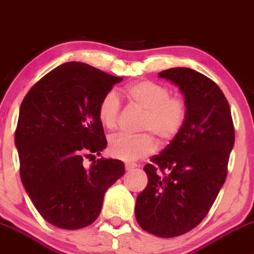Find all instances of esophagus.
I'll return each instance as SVG.
<instances>
[{"mask_svg": "<svg viewBox=\"0 0 254 254\" xmlns=\"http://www.w3.org/2000/svg\"><path fill=\"white\" fill-rule=\"evenodd\" d=\"M136 166H137L136 164H130V162H127V164H125V169H127V171H130V170L135 169V167H136Z\"/></svg>", "mask_w": 254, "mask_h": 254, "instance_id": "34e87169", "label": "esophagus"}]
</instances>
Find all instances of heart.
<instances>
[{
    "label": "heart",
    "instance_id": "b5f03b06",
    "mask_svg": "<svg viewBox=\"0 0 254 254\" xmlns=\"http://www.w3.org/2000/svg\"><path fill=\"white\" fill-rule=\"evenodd\" d=\"M130 104L144 110L140 130H146L159 137L161 142L174 139L186 120L187 108L184 98L174 95L169 87L151 80H140L127 88ZM122 104L114 90L100 99L98 118L107 129H115L119 123ZM150 132L139 135L117 134L110 137L108 149L112 156L123 161H136L155 150V139Z\"/></svg>",
    "mask_w": 254,
    "mask_h": 254
}]
</instances>
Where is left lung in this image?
Returning <instances> with one entry per match:
<instances>
[{
	"mask_svg": "<svg viewBox=\"0 0 254 254\" xmlns=\"http://www.w3.org/2000/svg\"><path fill=\"white\" fill-rule=\"evenodd\" d=\"M180 88L185 124L170 144L144 166L147 186L135 217L142 230L164 238L195 228L212 207L227 177L235 127L230 104L217 84L190 68L159 73Z\"/></svg>",
	"mask_w": 254,
	"mask_h": 254,
	"instance_id": "8db88e82",
	"label": "left lung"
}]
</instances>
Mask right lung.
<instances>
[{"label":"right lung","mask_w":254,"mask_h":254,"mask_svg":"<svg viewBox=\"0 0 254 254\" xmlns=\"http://www.w3.org/2000/svg\"><path fill=\"white\" fill-rule=\"evenodd\" d=\"M123 78L80 62L47 73L19 108L14 142L22 184L42 217L64 230H78L99 216L107 190L124 175V162L100 159L107 146L98 118L100 99Z\"/></svg>","instance_id":"1"}]
</instances>
